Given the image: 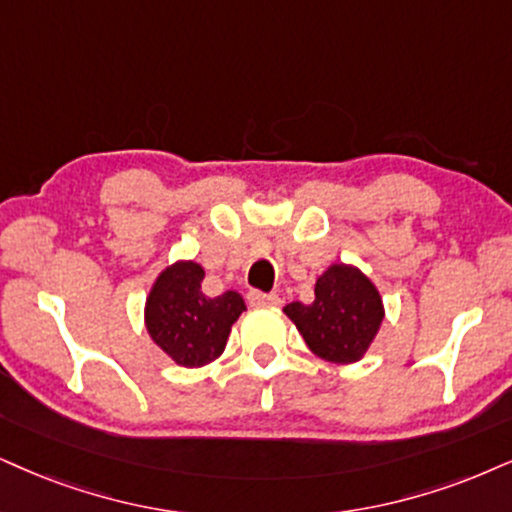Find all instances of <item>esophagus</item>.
Masks as SVG:
<instances>
[{
    "instance_id": "obj_1",
    "label": "esophagus",
    "mask_w": 512,
    "mask_h": 512,
    "mask_svg": "<svg viewBox=\"0 0 512 512\" xmlns=\"http://www.w3.org/2000/svg\"><path fill=\"white\" fill-rule=\"evenodd\" d=\"M249 304L261 308V306H280V296L277 294H263V292H249Z\"/></svg>"
}]
</instances>
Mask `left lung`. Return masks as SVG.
<instances>
[{
	"mask_svg": "<svg viewBox=\"0 0 512 512\" xmlns=\"http://www.w3.org/2000/svg\"><path fill=\"white\" fill-rule=\"evenodd\" d=\"M315 356L330 363H356L370 349L384 320L382 296L356 266L332 263L315 282V301L285 306Z\"/></svg>",
	"mask_w": 512,
	"mask_h": 512,
	"instance_id": "left-lung-1",
	"label": "left lung"
}]
</instances>
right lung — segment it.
Instances as JSON below:
<instances>
[{"instance_id":"1","label":"right lung","mask_w":512,"mask_h":512,"mask_svg":"<svg viewBox=\"0 0 512 512\" xmlns=\"http://www.w3.org/2000/svg\"><path fill=\"white\" fill-rule=\"evenodd\" d=\"M204 268L178 261L156 277L144 306V325L154 344L182 368H201L223 353L232 325L246 311L242 294L201 292Z\"/></svg>"}]
</instances>
